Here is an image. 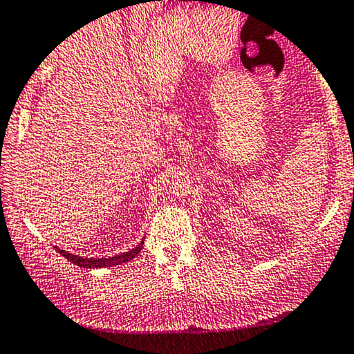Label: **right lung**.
I'll return each mask as SVG.
<instances>
[{
	"label": "right lung",
	"instance_id": "obj_1",
	"mask_svg": "<svg viewBox=\"0 0 354 354\" xmlns=\"http://www.w3.org/2000/svg\"><path fill=\"white\" fill-rule=\"evenodd\" d=\"M55 248H57V246H55ZM142 248H143V241L138 243V245H136L135 248H131L130 252H124L121 254H116V257H109V258H84V257H79V254L69 253V252H66V250H60V248H57V252L62 254V257H66L67 260L72 261L74 265H77V267H82V268H104V267H113V265L127 263V261L133 260L136 254L142 252Z\"/></svg>",
	"mask_w": 354,
	"mask_h": 354
}]
</instances>
